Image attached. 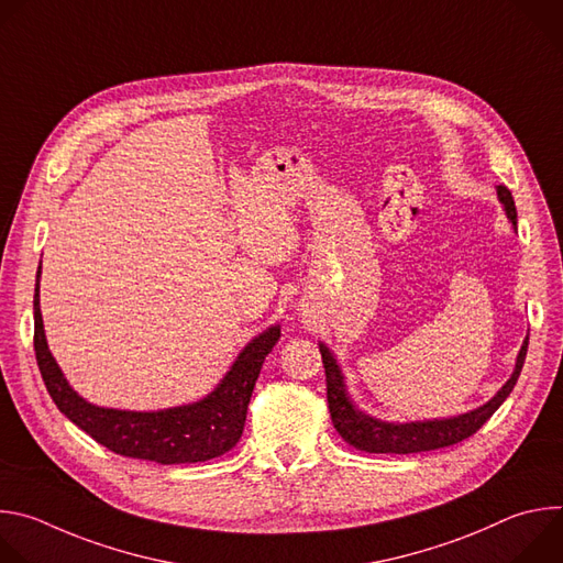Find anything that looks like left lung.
<instances>
[{
	"mask_svg": "<svg viewBox=\"0 0 563 563\" xmlns=\"http://www.w3.org/2000/svg\"><path fill=\"white\" fill-rule=\"evenodd\" d=\"M497 196L506 209L508 220L517 227V207L512 200V194L508 187L499 185ZM320 356H323V367H325V380H328V406L332 415V423L336 432L356 450L363 452H374V454H412V452H428V450H439L448 448L454 443H461L463 439L472 437L481 426H484L504 404V400L510 396L512 387L517 385V378L521 374L526 352H528V339L523 341L517 365L512 376L506 380V385L476 410H470L459 417L450 419H434V421H412V423H387L378 421L374 417H367L361 412L354 400L347 394L343 372L330 352L328 345L318 343Z\"/></svg>",
	"mask_w": 563,
	"mask_h": 563,
	"instance_id": "8db88e82",
	"label": "left lung"
}]
</instances>
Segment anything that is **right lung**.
<instances>
[{"instance_id": "1", "label": "right lung", "mask_w": 563, "mask_h": 563, "mask_svg": "<svg viewBox=\"0 0 563 563\" xmlns=\"http://www.w3.org/2000/svg\"><path fill=\"white\" fill-rule=\"evenodd\" d=\"M40 274L42 263L33 300L35 358L51 398L68 421L115 454L159 465L209 461L229 452L240 441L254 385L265 356L280 339V325L265 330L247 343L218 387L196 404L157 412L98 408L68 385L48 350L40 311Z\"/></svg>"}]
</instances>
